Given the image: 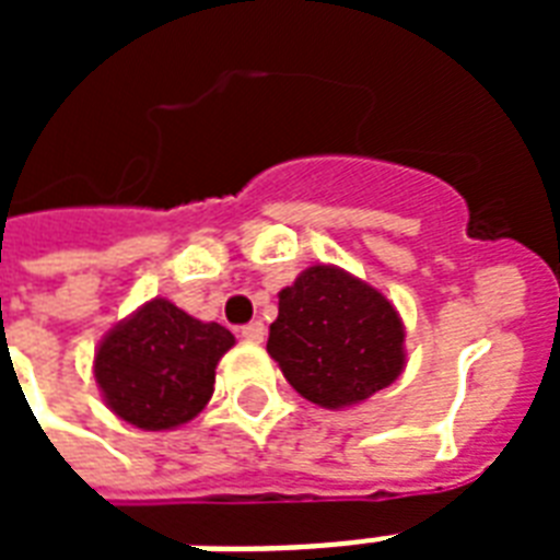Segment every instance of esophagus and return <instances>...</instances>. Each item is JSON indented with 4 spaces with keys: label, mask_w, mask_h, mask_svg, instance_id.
Here are the masks:
<instances>
[{
    "label": "esophagus",
    "mask_w": 560,
    "mask_h": 560,
    "mask_svg": "<svg viewBox=\"0 0 560 560\" xmlns=\"http://www.w3.org/2000/svg\"><path fill=\"white\" fill-rule=\"evenodd\" d=\"M264 334H267V328H264V323H258V319L241 328V337H244L246 342H261Z\"/></svg>",
    "instance_id": "1"
}]
</instances>
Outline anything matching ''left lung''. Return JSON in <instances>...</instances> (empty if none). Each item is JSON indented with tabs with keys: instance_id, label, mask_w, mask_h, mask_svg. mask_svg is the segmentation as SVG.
<instances>
[{
	"instance_id": "1",
	"label": "left lung",
	"mask_w": 560,
	"mask_h": 560,
	"mask_svg": "<svg viewBox=\"0 0 560 560\" xmlns=\"http://www.w3.org/2000/svg\"><path fill=\"white\" fill-rule=\"evenodd\" d=\"M267 351L290 386L325 409L372 398L407 363L395 305L331 264L307 267L281 290Z\"/></svg>"
}]
</instances>
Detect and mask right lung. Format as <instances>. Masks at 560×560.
<instances>
[{"mask_svg":"<svg viewBox=\"0 0 560 560\" xmlns=\"http://www.w3.org/2000/svg\"><path fill=\"white\" fill-rule=\"evenodd\" d=\"M232 331L200 323L168 299H151L101 340L95 381L107 407L142 430L191 421L214 392V369Z\"/></svg>","mask_w":560,"mask_h":560,"instance_id":"obj_1","label":"right lung"}]
</instances>
